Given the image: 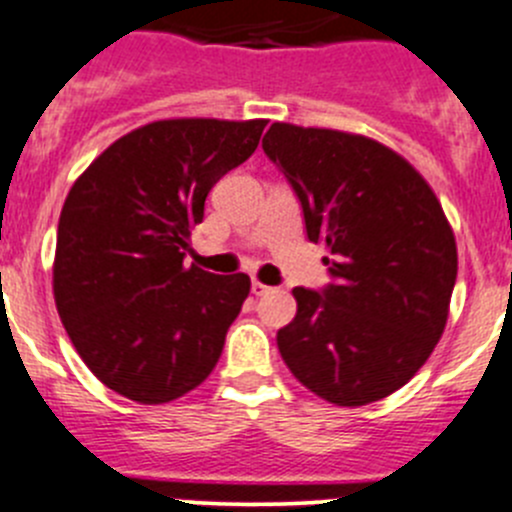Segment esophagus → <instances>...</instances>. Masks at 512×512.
Wrapping results in <instances>:
<instances>
[{"mask_svg":"<svg viewBox=\"0 0 512 512\" xmlns=\"http://www.w3.org/2000/svg\"><path fill=\"white\" fill-rule=\"evenodd\" d=\"M270 290V285L260 283V280H252V295H265Z\"/></svg>","mask_w":512,"mask_h":512,"instance_id":"esophagus-1","label":"esophagus"}]
</instances>
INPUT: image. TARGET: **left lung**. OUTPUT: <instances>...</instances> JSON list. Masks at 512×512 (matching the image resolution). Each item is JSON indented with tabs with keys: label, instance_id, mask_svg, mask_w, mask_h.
Instances as JSON below:
<instances>
[{
	"label": "left lung",
	"instance_id": "8db88e82",
	"mask_svg": "<svg viewBox=\"0 0 512 512\" xmlns=\"http://www.w3.org/2000/svg\"><path fill=\"white\" fill-rule=\"evenodd\" d=\"M267 159L303 207L310 242L328 247L333 283L295 288L278 331L295 379L338 407L394 394L442 338L457 245L432 186L374 138L272 123Z\"/></svg>",
	"mask_w": 512,
	"mask_h": 512
}]
</instances>
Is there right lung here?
<instances>
[{
	"label": "right lung",
	"instance_id": "right-lung-1",
	"mask_svg": "<svg viewBox=\"0 0 512 512\" xmlns=\"http://www.w3.org/2000/svg\"><path fill=\"white\" fill-rule=\"evenodd\" d=\"M267 121L174 118L105 148L62 204L52 290L75 351L108 389L166 404L222 356L250 278L184 265L191 229Z\"/></svg>",
	"mask_w": 512,
	"mask_h": 512
}]
</instances>
